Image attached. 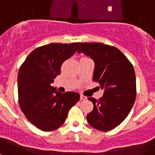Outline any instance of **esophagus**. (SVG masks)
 Returning a JSON list of instances; mask_svg holds the SVG:
<instances>
[{
  "label": "esophagus",
  "mask_w": 155,
  "mask_h": 155,
  "mask_svg": "<svg viewBox=\"0 0 155 155\" xmlns=\"http://www.w3.org/2000/svg\"><path fill=\"white\" fill-rule=\"evenodd\" d=\"M85 99H86V97L81 94V95H80V100H85Z\"/></svg>",
  "instance_id": "esophagus-1"
}]
</instances>
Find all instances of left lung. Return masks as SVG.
<instances>
[{"instance_id":"8db88e82","label":"left lung","mask_w":155,"mask_h":155,"mask_svg":"<svg viewBox=\"0 0 155 155\" xmlns=\"http://www.w3.org/2000/svg\"><path fill=\"white\" fill-rule=\"evenodd\" d=\"M78 52L94 62L93 80L104 89V95L88 99L94 108L86 116L94 129L107 132L126 118L136 99V76L133 64L118 48L102 43H81Z\"/></svg>"}]
</instances>
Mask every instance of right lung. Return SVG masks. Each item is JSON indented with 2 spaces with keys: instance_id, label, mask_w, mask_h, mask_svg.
Listing matches in <instances>:
<instances>
[{
  "instance_id": "right-lung-1",
  "label": "right lung",
  "mask_w": 155,
  "mask_h": 155,
  "mask_svg": "<svg viewBox=\"0 0 155 155\" xmlns=\"http://www.w3.org/2000/svg\"><path fill=\"white\" fill-rule=\"evenodd\" d=\"M79 44H49L37 48L19 69V105L27 120L40 130L52 131L61 127L80 99L78 93L62 94L51 86L61 74L63 62L76 52Z\"/></svg>"
}]
</instances>
